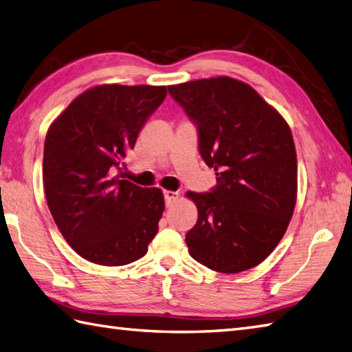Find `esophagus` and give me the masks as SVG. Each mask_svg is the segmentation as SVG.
Listing matches in <instances>:
<instances>
[{
  "label": "esophagus",
  "mask_w": 352,
  "mask_h": 352,
  "mask_svg": "<svg viewBox=\"0 0 352 352\" xmlns=\"http://www.w3.org/2000/svg\"><path fill=\"white\" fill-rule=\"evenodd\" d=\"M179 196V192L176 191H168L166 190L164 191V200H166V206H171V203H173Z\"/></svg>",
  "instance_id": "esophagus-1"
}]
</instances>
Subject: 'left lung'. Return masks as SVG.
Masks as SVG:
<instances>
[{"label":"left lung","mask_w":352,"mask_h":352,"mask_svg":"<svg viewBox=\"0 0 352 352\" xmlns=\"http://www.w3.org/2000/svg\"><path fill=\"white\" fill-rule=\"evenodd\" d=\"M197 124L199 152L217 171L210 192H186L199 218L185 242L192 259L235 274L277 247L296 201V152L280 113L230 76L168 85Z\"/></svg>","instance_id":"1"}]
</instances>
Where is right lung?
I'll use <instances>...</instances> for the list:
<instances>
[{"instance_id":"1","label":"right lung","mask_w":352,"mask_h":352,"mask_svg":"<svg viewBox=\"0 0 352 352\" xmlns=\"http://www.w3.org/2000/svg\"><path fill=\"white\" fill-rule=\"evenodd\" d=\"M166 96L164 85H96L75 98L48 129L46 201L67 244L89 262L120 267L138 261L158 233L162 191L116 173Z\"/></svg>"}]
</instances>
